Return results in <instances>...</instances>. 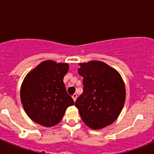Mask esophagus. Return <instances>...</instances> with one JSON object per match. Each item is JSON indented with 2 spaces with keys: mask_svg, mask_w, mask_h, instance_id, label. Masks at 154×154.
I'll list each match as a JSON object with an SVG mask.
<instances>
[{
  "mask_svg": "<svg viewBox=\"0 0 154 154\" xmlns=\"http://www.w3.org/2000/svg\"><path fill=\"white\" fill-rule=\"evenodd\" d=\"M72 99H73V100H74V101L75 102L76 99H77V94H76V93L73 94V96H72Z\"/></svg>",
  "mask_w": 154,
  "mask_h": 154,
  "instance_id": "34e87169",
  "label": "esophagus"
}]
</instances>
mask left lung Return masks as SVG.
<instances>
[{
    "instance_id": "obj_1",
    "label": "left lung",
    "mask_w": 154,
    "mask_h": 154,
    "mask_svg": "<svg viewBox=\"0 0 154 154\" xmlns=\"http://www.w3.org/2000/svg\"><path fill=\"white\" fill-rule=\"evenodd\" d=\"M79 74L83 77V92L75 101L80 116L92 130L112 124L120 114L126 100L123 78L103 62L79 63Z\"/></svg>"
}]
</instances>
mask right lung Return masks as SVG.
<instances>
[{
  "label": "right lung",
  "mask_w": 154,
  "mask_h": 154,
  "mask_svg": "<svg viewBox=\"0 0 154 154\" xmlns=\"http://www.w3.org/2000/svg\"><path fill=\"white\" fill-rule=\"evenodd\" d=\"M68 63L41 62L27 74L21 88V100L28 117L38 124L51 127L63 118L74 100L66 92L63 78Z\"/></svg>",
  "instance_id": "right-lung-1"
}]
</instances>
